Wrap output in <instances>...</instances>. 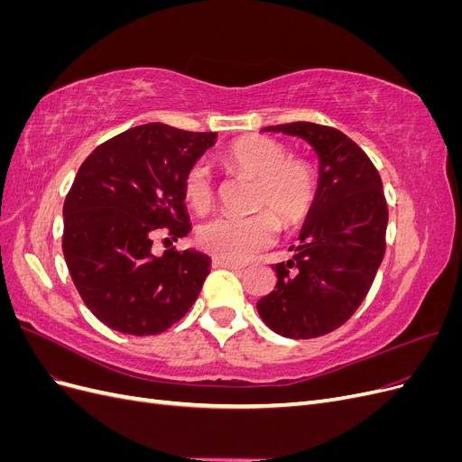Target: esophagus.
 <instances>
[{"instance_id":"1","label":"esophagus","mask_w":462,"mask_h":462,"mask_svg":"<svg viewBox=\"0 0 462 462\" xmlns=\"http://www.w3.org/2000/svg\"><path fill=\"white\" fill-rule=\"evenodd\" d=\"M212 263H214V268H227V270H241V268H245V265H241V263L231 262V260H223V258H214Z\"/></svg>"}]
</instances>
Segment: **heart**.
I'll return each mask as SVG.
<instances>
[{
	"label": "heart",
	"instance_id": "heart-1",
	"mask_svg": "<svg viewBox=\"0 0 462 462\" xmlns=\"http://www.w3.org/2000/svg\"><path fill=\"white\" fill-rule=\"evenodd\" d=\"M231 171L254 179L250 216H216L197 231L199 245L216 258L245 262L275 243L279 223L295 227L306 219L318 197V171L310 160L263 134L243 136L221 152ZM187 202L204 212L214 202V175L204 162L189 165L183 177Z\"/></svg>",
	"mask_w": 462,
	"mask_h": 462
}]
</instances>
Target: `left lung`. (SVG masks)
<instances>
[{
  "mask_svg": "<svg viewBox=\"0 0 462 462\" xmlns=\"http://www.w3.org/2000/svg\"><path fill=\"white\" fill-rule=\"evenodd\" d=\"M262 131L309 141L319 156V185L295 258L272 265L275 291L256 309L283 337H321L356 312L383 260L389 212L382 177L365 150L328 125L297 121Z\"/></svg>",
  "mask_w": 462,
  "mask_h": 462,
  "instance_id": "obj_1",
  "label": "left lung"
}]
</instances>
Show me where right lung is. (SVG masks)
<instances>
[{"mask_svg":"<svg viewBox=\"0 0 462 462\" xmlns=\"http://www.w3.org/2000/svg\"><path fill=\"white\" fill-rule=\"evenodd\" d=\"M216 133L163 123L133 127L82 162L63 204V254L88 310L111 329L156 335L202 291L209 258L194 250L152 254V236L190 231L183 177Z\"/></svg>","mask_w":462,"mask_h":462,"instance_id":"add662e5","label":"right lung"}]
</instances>
